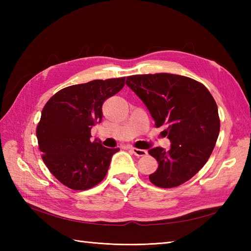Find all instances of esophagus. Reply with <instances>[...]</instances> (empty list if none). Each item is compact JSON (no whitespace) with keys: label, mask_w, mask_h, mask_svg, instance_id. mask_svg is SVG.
<instances>
[{"label":"esophagus","mask_w":251,"mask_h":251,"mask_svg":"<svg viewBox=\"0 0 251 251\" xmlns=\"http://www.w3.org/2000/svg\"><path fill=\"white\" fill-rule=\"evenodd\" d=\"M129 150L138 157L145 156V155H147V154H148V152L146 150H142V149H137V148H134V147H130Z\"/></svg>","instance_id":"esophagus-1"}]
</instances>
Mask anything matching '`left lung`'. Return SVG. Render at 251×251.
Listing matches in <instances>:
<instances>
[{"instance_id":"left-lung-1","label":"left lung","mask_w":251,"mask_h":251,"mask_svg":"<svg viewBox=\"0 0 251 251\" xmlns=\"http://www.w3.org/2000/svg\"><path fill=\"white\" fill-rule=\"evenodd\" d=\"M126 85L146 104L156 127L170 140V149L153 148L149 154L158 167L149 176L159 188H175L190 180L211 155L220 131L218 106L204 85L170 73L126 78Z\"/></svg>"}]
</instances>
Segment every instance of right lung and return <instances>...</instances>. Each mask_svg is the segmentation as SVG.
<instances>
[{
	"mask_svg": "<svg viewBox=\"0 0 251 251\" xmlns=\"http://www.w3.org/2000/svg\"><path fill=\"white\" fill-rule=\"evenodd\" d=\"M125 77L94 79L72 85L56 93L42 110L36 137L50 172L72 190H88L103 180L112 155L90 129L102 120L105 99L124 87Z\"/></svg>",
	"mask_w": 251,
	"mask_h": 251,
	"instance_id": "1",
	"label": "right lung"
}]
</instances>
